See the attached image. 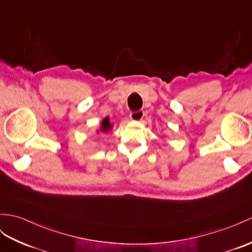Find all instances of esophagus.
<instances>
[{"label":"esophagus","mask_w":252,"mask_h":252,"mask_svg":"<svg viewBox=\"0 0 252 252\" xmlns=\"http://www.w3.org/2000/svg\"><path fill=\"white\" fill-rule=\"evenodd\" d=\"M143 116H144V111H142V110H139V111L131 112L130 115H129V118H130L131 121L139 122V121L143 119Z\"/></svg>","instance_id":"esophagus-1"}]
</instances>
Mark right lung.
<instances>
[{
    "mask_svg": "<svg viewBox=\"0 0 252 252\" xmlns=\"http://www.w3.org/2000/svg\"><path fill=\"white\" fill-rule=\"evenodd\" d=\"M113 128V124L111 122H110V119L108 118H105L103 119L102 121H101V124H100V126H99V129H98L96 132L97 133H107V132H109L110 130H111Z\"/></svg>",
    "mask_w": 252,
    "mask_h": 252,
    "instance_id": "obj_1",
    "label": "right lung"
}]
</instances>
